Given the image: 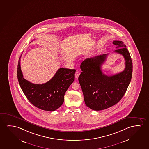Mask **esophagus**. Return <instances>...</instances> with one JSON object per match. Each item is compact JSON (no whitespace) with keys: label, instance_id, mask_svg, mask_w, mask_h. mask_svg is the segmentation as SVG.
Instances as JSON below:
<instances>
[{"label":"esophagus","instance_id":"1","mask_svg":"<svg viewBox=\"0 0 149 149\" xmlns=\"http://www.w3.org/2000/svg\"><path fill=\"white\" fill-rule=\"evenodd\" d=\"M80 72L79 71H76V73H75V78L77 79H78V78H79V77L80 76Z\"/></svg>","mask_w":149,"mask_h":149}]
</instances>
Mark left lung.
I'll use <instances>...</instances> for the list:
<instances>
[{
	"mask_svg": "<svg viewBox=\"0 0 149 149\" xmlns=\"http://www.w3.org/2000/svg\"><path fill=\"white\" fill-rule=\"evenodd\" d=\"M113 43L118 48L114 52L123 55L125 60V68L122 72L109 76L103 73L101 65L108 54L87 58L80 66L82 72L78 80L84 101L93 110H102L117 104L126 93L131 80L133 65L130 53L124 42L114 41Z\"/></svg>",
	"mask_w": 149,
	"mask_h": 149,
	"instance_id": "1",
	"label": "left lung"
}]
</instances>
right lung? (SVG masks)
<instances>
[{"instance_id": "1", "label": "right lung", "mask_w": 149, "mask_h": 149, "mask_svg": "<svg viewBox=\"0 0 149 149\" xmlns=\"http://www.w3.org/2000/svg\"><path fill=\"white\" fill-rule=\"evenodd\" d=\"M21 56L18 63L17 78L28 100L43 110L54 111L58 109L64 102L65 92L74 80L76 69L61 68L48 82L42 84H33L23 78L20 67Z\"/></svg>"}]
</instances>
